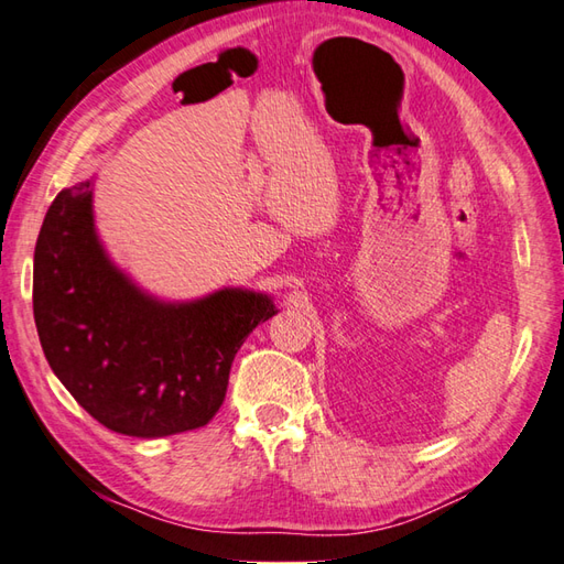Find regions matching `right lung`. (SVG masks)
Instances as JSON below:
<instances>
[{
  "mask_svg": "<svg viewBox=\"0 0 564 564\" xmlns=\"http://www.w3.org/2000/svg\"><path fill=\"white\" fill-rule=\"evenodd\" d=\"M271 297L218 291L166 305L118 271L94 232L91 184L63 188L33 254V317L53 373L99 424L126 436L206 426L247 334Z\"/></svg>",
  "mask_w": 564,
  "mask_h": 564,
  "instance_id": "1",
  "label": "right lung"
}]
</instances>
